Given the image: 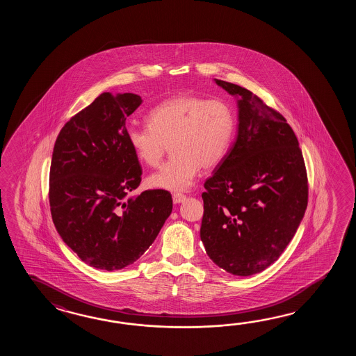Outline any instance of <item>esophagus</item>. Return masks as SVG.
I'll return each instance as SVG.
<instances>
[{
  "label": "esophagus",
  "mask_w": 356,
  "mask_h": 356,
  "mask_svg": "<svg viewBox=\"0 0 356 356\" xmlns=\"http://www.w3.org/2000/svg\"><path fill=\"white\" fill-rule=\"evenodd\" d=\"M184 200H186V196L183 193H175L173 195V202L175 204H181Z\"/></svg>",
  "instance_id": "1"
}]
</instances>
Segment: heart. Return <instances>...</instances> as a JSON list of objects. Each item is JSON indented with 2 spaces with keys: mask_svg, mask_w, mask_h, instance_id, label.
Returning a JSON list of instances; mask_svg holds the SVG:
<instances>
[{
  "mask_svg": "<svg viewBox=\"0 0 356 356\" xmlns=\"http://www.w3.org/2000/svg\"><path fill=\"white\" fill-rule=\"evenodd\" d=\"M147 124L127 129L129 147L140 163L156 167L170 145L172 159L147 181L152 188L181 192L193 184L201 168L216 167L227 156L234 140L236 115L222 99L181 94L154 106Z\"/></svg>",
  "mask_w": 356,
  "mask_h": 356,
  "instance_id": "b5f03b06",
  "label": "heart"
}]
</instances>
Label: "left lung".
I'll return each mask as SVG.
<instances>
[{"mask_svg":"<svg viewBox=\"0 0 356 356\" xmlns=\"http://www.w3.org/2000/svg\"><path fill=\"white\" fill-rule=\"evenodd\" d=\"M238 98V135L204 181L201 241L215 265L250 276L273 265L308 204L302 150L286 120L239 85L215 79Z\"/></svg>","mask_w":356,"mask_h":356,"instance_id":"8db88e82","label":"left lung"}]
</instances>
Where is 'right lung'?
<instances>
[{"label": "right lung", "mask_w": 356, "mask_h": 356, "mask_svg": "<svg viewBox=\"0 0 356 356\" xmlns=\"http://www.w3.org/2000/svg\"><path fill=\"white\" fill-rule=\"evenodd\" d=\"M143 103L103 92L62 127L49 172V204L62 241L85 264L114 271L141 257L173 209L172 195L140 186L143 169L126 138V120Z\"/></svg>", "instance_id": "right-lung-1"}]
</instances>
